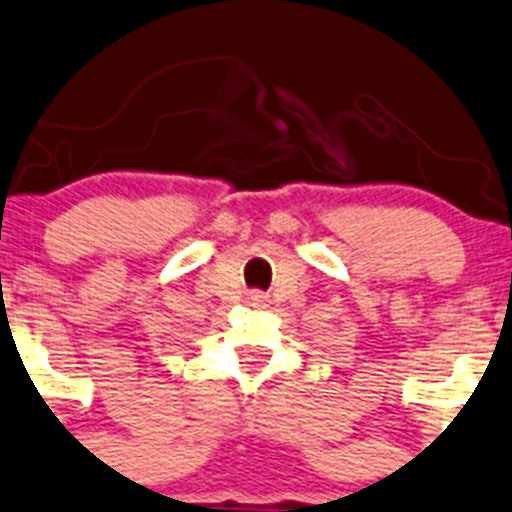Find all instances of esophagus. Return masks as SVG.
<instances>
[{
  "instance_id": "esophagus-1",
  "label": "esophagus",
  "mask_w": 512,
  "mask_h": 512,
  "mask_svg": "<svg viewBox=\"0 0 512 512\" xmlns=\"http://www.w3.org/2000/svg\"><path fill=\"white\" fill-rule=\"evenodd\" d=\"M250 301H252V306H257V309H265V306H270V299H267L265 294H260V292L250 294Z\"/></svg>"
}]
</instances>
